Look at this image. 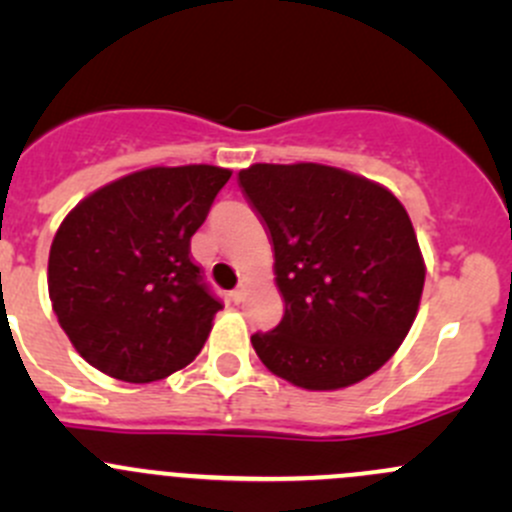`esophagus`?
Listing matches in <instances>:
<instances>
[{
  "mask_svg": "<svg viewBox=\"0 0 512 512\" xmlns=\"http://www.w3.org/2000/svg\"><path fill=\"white\" fill-rule=\"evenodd\" d=\"M245 294H247V285H245V282H240V285H237V287L230 292V299H232V302H235V304H240L242 299H245Z\"/></svg>",
  "mask_w": 512,
  "mask_h": 512,
  "instance_id": "1",
  "label": "esophagus"
}]
</instances>
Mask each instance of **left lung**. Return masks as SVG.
I'll return each mask as SVG.
<instances>
[{
	"label": "left lung",
	"instance_id": "8db88e82",
	"mask_svg": "<svg viewBox=\"0 0 512 512\" xmlns=\"http://www.w3.org/2000/svg\"><path fill=\"white\" fill-rule=\"evenodd\" d=\"M275 245L285 317L252 347L272 374L312 391L352 386L391 359L423 292L421 250L386 188L317 163L237 175Z\"/></svg>",
	"mask_w": 512,
	"mask_h": 512
}]
</instances>
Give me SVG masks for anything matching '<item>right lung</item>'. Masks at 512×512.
Returning <instances> with one entry per match:
<instances>
[{
  "label": "right lung",
  "instance_id": "1",
  "mask_svg": "<svg viewBox=\"0 0 512 512\" xmlns=\"http://www.w3.org/2000/svg\"><path fill=\"white\" fill-rule=\"evenodd\" d=\"M230 170L148 168L81 200L49 252V297L76 352L148 384L188 366L223 309L190 255Z\"/></svg>",
  "mask_w": 512,
  "mask_h": 512
}]
</instances>
